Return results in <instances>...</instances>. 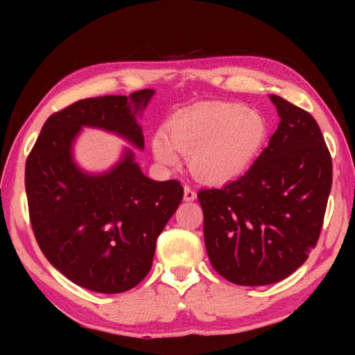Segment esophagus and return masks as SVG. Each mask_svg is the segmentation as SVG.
Segmentation results:
<instances>
[{"label":"esophagus","instance_id":"34e87169","mask_svg":"<svg viewBox=\"0 0 355 355\" xmlns=\"http://www.w3.org/2000/svg\"><path fill=\"white\" fill-rule=\"evenodd\" d=\"M197 198V193H196V191H193L192 187H189V186H186L184 187V200L186 202H193Z\"/></svg>","mask_w":355,"mask_h":355}]
</instances>
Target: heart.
<instances>
[{
	"label": "heart",
	"mask_w": 355,
	"mask_h": 355,
	"mask_svg": "<svg viewBox=\"0 0 355 355\" xmlns=\"http://www.w3.org/2000/svg\"><path fill=\"white\" fill-rule=\"evenodd\" d=\"M268 121L259 110L239 103H210L179 111L152 137L153 157L176 166L179 155L203 182L223 184L249 169L268 140Z\"/></svg>",
	"instance_id": "b5f03b06"
}]
</instances>
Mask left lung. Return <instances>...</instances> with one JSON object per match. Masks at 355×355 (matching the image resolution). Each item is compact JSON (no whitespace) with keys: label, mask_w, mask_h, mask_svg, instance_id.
<instances>
[{"label":"left lung","mask_w":355,"mask_h":355,"mask_svg":"<svg viewBox=\"0 0 355 355\" xmlns=\"http://www.w3.org/2000/svg\"><path fill=\"white\" fill-rule=\"evenodd\" d=\"M270 100L279 124L268 147L237 181L197 196L210 263L239 286L278 283L309 259L331 191V157L317 121L278 95Z\"/></svg>","instance_id":"1"}]
</instances>
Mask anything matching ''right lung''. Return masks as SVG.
I'll use <instances>...</instances> for the list:
<instances>
[{
    "instance_id": "add662e5",
    "label": "right lung",
    "mask_w": 355,
    "mask_h": 355,
    "mask_svg": "<svg viewBox=\"0 0 355 355\" xmlns=\"http://www.w3.org/2000/svg\"><path fill=\"white\" fill-rule=\"evenodd\" d=\"M155 90L80 100L43 124L26 163L33 234L48 261L80 288L118 294L137 286L153 263L157 239L182 200L178 181H153L125 148L105 172L76 163L84 127L98 128L144 150L139 119Z\"/></svg>"
}]
</instances>
